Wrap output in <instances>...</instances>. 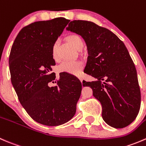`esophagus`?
Instances as JSON below:
<instances>
[{
    "label": "esophagus",
    "instance_id": "obj_1",
    "mask_svg": "<svg viewBox=\"0 0 146 146\" xmlns=\"http://www.w3.org/2000/svg\"><path fill=\"white\" fill-rule=\"evenodd\" d=\"M79 80L81 81V82H82V81H83V79H82V77H80V76H79Z\"/></svg>",
    "mask_w": 146,
    "mask_h": 146
}]
</instances>
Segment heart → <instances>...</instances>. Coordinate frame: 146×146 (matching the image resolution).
<instances>
[{
  "label": "heart",
  "instance_id": "obj_1",
  "mask_svg": "<svg viewBox=\"0 0 146 146\" xmlns=\"http://www.w3.org/2000/svg\"><path fill=\"white\" fill-rule=\"evenodd\" d=\"M67 40L70 44L76 50L82 48L84 45L83 40L82 37L76 34L70 35L67 37ZM57 42H54L52 47V57L54 60L57 59ZM83 68V64L79 61H64L60 64L57 68V70L60 72H65L70 74L78 75L80 74Z\"/></svg>",
  "mask_w": 146,
  "mask_h": 146
}]
</instances>
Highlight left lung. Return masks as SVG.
Instances as JSON below:
<instances>
[{"label":"left lung","mask_w":146,"mask_h":146,"mask_svg":"<svg viewBox=\"0 0 146 146\" xmlns=\"http://www.w3.org/2000/svg\"><path fill=\"white\" fill-rule=\"evenodd\" d=\"M67 30L82 36L88 51L84 72L96 81L83 82L102 106V118L122 128L133 121L141 106L136 70L121 40L108 29L86 21H73Z\"/></svg>","instance_id":"8db88e82"}]
</instances>
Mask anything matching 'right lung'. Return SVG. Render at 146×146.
Instances as JSON below:
<instances>
[{"label":"right lung","mask_w":146,"mask_h":146,"mask_svg":"<svg viewBox=\"0 0 146 146\" xmlns=\"http://www.w3.org/2000/svg\"><path fill=\"white\" fill-rule=\"evenodd\" d=\"M70 20L57 18L24 27L15 39L9 57L11 82L21 105L36 122L49 126L72 119L82 92L76 76L60 74L57 86L52 47ZM56 83V82H55Z\"/></svg>","instance_id":"1"}]
</instances>
